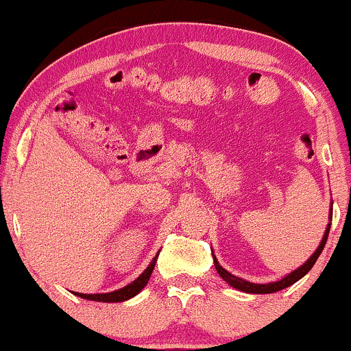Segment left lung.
Returning a JSON list of instances; mask_svg holds the SVG:
<instances>
[{"label":"left lung","instance_id":"obj_1","mask_svg":"<svg viewBox=\"0 0 351 351\" xmlns=\"http://www.w3.org/2000/svg\"><path fill=\"white\" fill-rule=\"evenodd\" d=\"M328 232H330V224H328L327 231H325L324 239H322L320 245H318L317 251L312 254V257H310L307 263L302 265V267L297 269V271H293V272L289 274V276H285L284 279H280L279 282H271V284H252V282L239 279V277H236V276H232V274H229L226 269L221 267L219 263H217L216 257H213V259H215V267H216L217 274H219V276L223 277V280H226L229 285H232V287L239 289V291H243V292H247V293H272V292L282 291V289H285V287H289V285L295 284L297 280L302 279V277H304L305 274H307L310 269L313 267V264L317 263L318 256H320L322 251H324L325 243H327V239H328Z\"/></svg>","mask_w":351,"mask_h":351}]
</instances>
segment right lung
I'll list each match as a JSON object with an SVG mask.
<instances>
[{"instance_id": "obj_1", "label": "right lung", "mask_w": 351, "mask_h": 351, "mask_svg": "<svg viewBox=\"0 0 351 351\" xmlns=\"http://www.w3.org/2000/svg\"><path fill=\"white\" fill-rule=\"evenodd\" d=\"M156 257H158V256L153 257L150 265L145 269L142 276L136 277V279L132 282V284L125 285L123 289H119V291L108 292V293H77V292H75V295L82 297V299H87V300H95V302H123V300L132 299V297H135L136 293L142 291L145 285L148 284V280H150L153 269H155Z\"/></svg>"}]
</instances>
